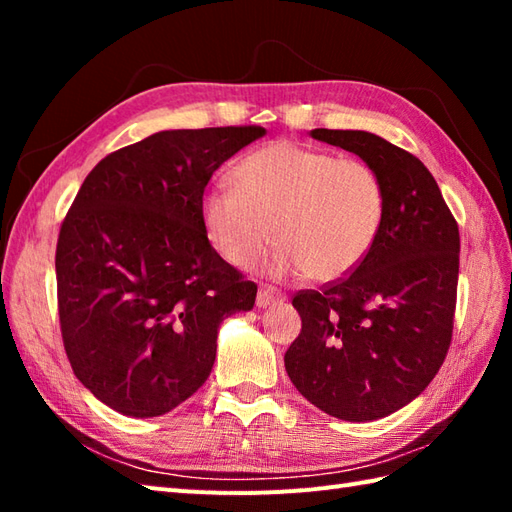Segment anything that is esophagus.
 Segmentation results:
<instances>
[{
    "label": "esophagus",
    "mask_w": 512,
    "mask_h": 512,
    "mask_svg": "<svg viewBox=\"0 0 512 512\" xmlns=\"http://www.w3.org/2000/svg\"><path fill=\"white\" fill-rule=\"evenodd\" d=\"M286 297L281 295L279 290L275 288H268V286H262L257 292V308H268V306H275V303H281Z\"/></svg>",
    "instance_id": "34e87169"
}]
</instances>
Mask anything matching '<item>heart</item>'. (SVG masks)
<instances>
[{"label": "heart", "mask_w": 512, "mask_h": 512, "mask_svg": "<svg viewBox=\"0 0 512 512\" xmlns=\"http://www.w3.org/2000/svg\"><path fill=\"white\" fill-rule=\"evenodd\" d=\"M233 176L237 189H211L200 202L206 237L233 266H253L275 237L277 275L334 281L363 262L383 226V182L363 160L277 140Z\"/></svg>", "instance_id": "heart-1"}]
</instances>
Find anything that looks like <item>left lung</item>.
<instances>
[{
	"label": "left lung",
	"mask_w": 512,
	"mask_h": 512,
	"mask_svg": "<svg viewBox=\"0 0 512 512\" xmlns=\"http://www.w3.org/2000/svg\"><path fill=\"white\" fill-rule=\"evenodd\" d=\"M352 151L385 189V217L352 275L292 299L301 334L284 356L314 407L372 422L418 398L447 356L460 273V233L438 182L409 151L361 129H312Z\"/></svg>",
	"instance_id": "8db88e82"
}]
</instances>
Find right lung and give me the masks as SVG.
<instances>
[{
  "instance_id": "right-lung-1",
  "label": "right lung",
  "mask_w": 512,
  "mask_h": 512,
  "mask_svg": "<svg viewBox=\"0 0 512 512\" xmlns=\"http://www.w3.org/2000/svg\"><path fill=\"white\" fill-rule=\"evenodd\" d=\"M264 127L167 129L96 165L61 224L57 295L83 387L132 418L176 409L209 378L217 330L257 286L204 233L206 184Z\"/></svg>"
}]
</instances>
